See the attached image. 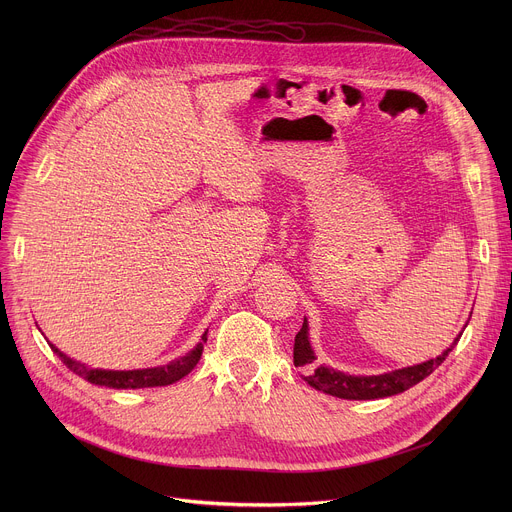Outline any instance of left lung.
I'll list each match as a JSON object with an SVG mask.
<instances>
[{"label":"left lung","instance_id":"left-lung-1","mask_svg":"<svg viewBox=\"0 0 512 512\" xmlns=\"http://www.w3.org/2000/svg\"><path fill=\"white\" fill-rule=\"evenodd\" d=\"M456 344H458V338L440 356H435L421 364H415V367L391 371L385 375L354 377V375H344V373L328 369V367H318L308 377H304V381H308L310 387H314L322 393H328L332 397H340V399H383V397L403 393V391L411 389L413 385H417L419 381H423L425 377H429L446 360V356L452 352V348ZM314 360H316V356H314V350L308 340V320L304 318L302 330L296 334V342H294V364L296 367H310Z\"/></svg>","mask_w":512,"mask_h":512}]
</instances>
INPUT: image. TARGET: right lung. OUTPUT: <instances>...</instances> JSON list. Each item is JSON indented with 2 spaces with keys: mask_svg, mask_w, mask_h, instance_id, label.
<instances>
[{
  "mask_svg": "<svg viewBox=\"0 0 512 512\" xmlns=\"http://www.w3.org/2000/svg\"><path fill=\"white\" fill-rule=\"evenodd\" d=\"M208 332V330H206ZM206 332L202 334V342L196 344L194 350H190L186 356L172 360L170 364H164V367H156V369H141V371H101V369H89L85 364L68 358L66 354H62L54 344H50V348L58 354V358L66 364V367L83 377L85 381L93 383V385H101V387H109V389H143V387H164V385H172L176 381H180L182 377H186L194 367L196 362L202 356V344L206 342Z\"/></svg>",
  "mask_w": 512,
  "mask_h": 512,
  "instance_id": "obj_1",
  "label": "right lung"
}]
</instances>
